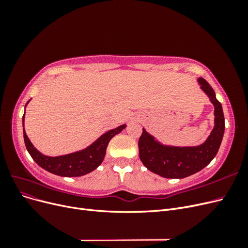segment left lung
<instances>
[{"mask_svg": "<svg viewBox=\"0 0 248 248\" xmlns=\"http://www.w3.org/2000/svg\"><path fill=\"white\" fill-rule=\"evenodd\" d=\"M198 81L214 106L215 125L204 144L197 147L164 146L142 128L139 140L140 158L149 170L161 177L182 179L191 176L207 167L218 152L224 132L221 103L206 79L200 78Z\"/></svg>", "mask_w": 248, "mask_h": 248, "instance_id": "left-lung-1", "label": "left lung"}]
</instances>
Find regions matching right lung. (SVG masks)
<instances>
[{"label": "right lung", "instance_id": "1", "mask_svg": "<svg viewBox=\"0 0 248 248\" xmlns=\"http://www.w3.org/2000/svg\"><path fill=\"white\" fill-rule=\"evenodd\" d=\"M24 121L25 115L22 117V126H24ZM125 127L126 125H121L115 129L108 130L102 134L98 140H95L92 145L81 150V151L57 157H50L41 154L30 141L25 128L24 140L28 152L31 155L34 161L42 169L51 172V174L62 177H79L89 174V172H91L100 166L104 156H106L107 147L109 140L116 134L121 132Z\"/></svg>", "mask_w": 248, "mask_h": 248}]
</instances>
